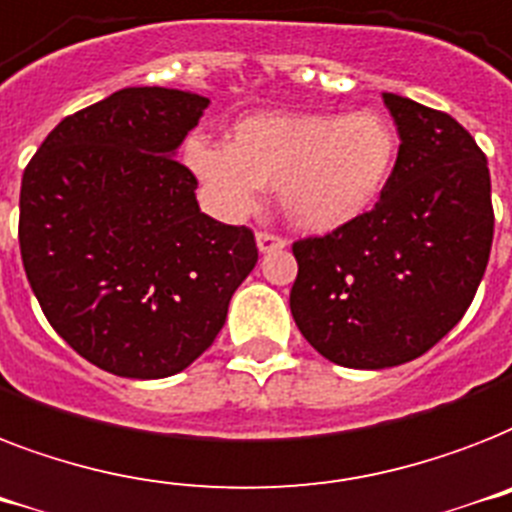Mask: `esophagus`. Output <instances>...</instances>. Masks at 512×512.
<instances>
[{"instance_id": "1", "label": "esophagus", "mask_w": 512, "mask_h": 512, "mask_svg": "<svg viewBox=\"0 0 512 512\" xmlns=\"http://www.w3.org/2000/svg\"><path fill=\"white\" fill-rule=\"evenodd\" d=\"M256 245H259V251L261 253H275V251H282V248H285V240H282V237H277V235H269V232H259V235H256Z\"/></svg>"}]
</instances>
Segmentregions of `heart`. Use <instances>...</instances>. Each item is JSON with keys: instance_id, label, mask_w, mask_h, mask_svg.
<instances>
[{"instance_id": "obj_1", "label": "heart", "mask_w": 512, "mask_h": 512, "mask_svg": "<svg viewBox=\"0 0 512 512\" xmlns=\"http://www.w3.org/2000/svg\"><path fill=\"white\" fill-rule=\"evenodd\" d=\"M394 126L359 113H259L232 126L230 145L190 137L187 169L230 219L251 214L261 190L304 232H333L365 216L396 166Z\"/></svg>"}]
</instances>
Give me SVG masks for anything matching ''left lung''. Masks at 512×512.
<instances>
[{
  "label": "left lung",
  "instance_id": "left-lung-1",
  "mask_svg": "<svg viewBox=\"0 0 512 512\" xmlns=\"http://www.w3.org/2000/svg\"><path fill=\"white\" fill-rule=\"evenodd\" d=\"M399 134L372 211L293 243L290 312L322 357L354 370L418 359L463 320L494 235L492 179L476 140L441 110L383 94Z\"/></svg>",
  "mask_w": 512,
  "mask_h": 512
}]
</instances>
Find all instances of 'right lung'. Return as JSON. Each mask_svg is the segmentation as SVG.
Listing matches in <instances>:
<instances>
[{
    "mask_svg": "<svg viewBox=\"0 0 512 512\" xmlns=\"http://www.w3.org/2000/svg\"><path fill=\"white\" fill-rule=\"evenodd\" d=\"M208 97L126 87L63 118L20 185V256L44 317L121 378L190 367L259 261L248 227L200 211L177 158Z\"/></svg>",
    "mask_w": 512,
    "mask_h": 512,
    "instance_id": "1",
    "label": "right lung"
}]
</instances>
